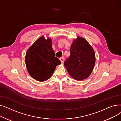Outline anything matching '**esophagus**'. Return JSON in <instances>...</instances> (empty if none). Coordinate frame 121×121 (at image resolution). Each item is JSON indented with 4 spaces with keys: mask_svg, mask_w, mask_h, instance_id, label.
<instances>
[{
    "mask_svg": "<svg viewBox=\"0 0 121 121\" xmlns=\"http://www.w3.org/2000/svg\"><path fill=\"white\" fill-rule=\"evenodd\" d=\"M64 59H65V58H64V57H62L61 58H60V61H61V63H62V64H63V63H64Z\"/></svg>",
    "mask_w": 121,
    "mask_h": 121,
    "instance_id": "obj_1",
    "label": "esophagus"
}]
</instances>
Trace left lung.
<instances>
[{
    "mask_svg": "<svg viewBox=\"0 0 121 121\" xmlns=\"http://www.w3.org/2000/svg\"><path fill=\"white\" fill-rule=\"evenodd\" d=\"M70 56L64 62L67 70L73 78L84 80L91 74L96 62L94 50L84 38L78 37L70 48Z\"/></svg>",
    "mask_w": 121,
    "mask_h": 121,
    "instance_id": "1",
    "label": "left lung"
}]
</instances>
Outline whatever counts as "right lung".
Returning a JSON list of instances; mask_svg holds the SVG:
<instances>
[{"label":"right lung","instance_id":"add662e5","mask_svg":"<svg viewBox=\"0 0 121 121\" xmlns=\"http://www.w3.org/2000/svg\"><path fill=\"white\" fill-rule=\"evenodd\" d=\"M25 64L31 77L39 81L48 79L54 72L56 67L61 64L55 56L50 38L46 39L41 37L27 50Z\"/></svg>","mask_w":121,"mask_h":121}]
</instances>
